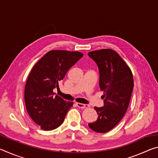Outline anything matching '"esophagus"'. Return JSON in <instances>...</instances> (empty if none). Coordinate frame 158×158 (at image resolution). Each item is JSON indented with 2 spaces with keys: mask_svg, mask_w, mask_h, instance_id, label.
I'll return each mask as SVG.
<instances>
[{
  "mask_svg": "<svg viewBox=\"0 0 158 158\" xmlns=\"http://www.w3.org/2000/svg\"><path fill=\"white\" fill-rule=\"evenodd\" d=\"M76 105L78 106L79 108H81V109H85V108H89V105H84V104H81V103H79V102H77Z\"/></svg>",
  "mask_w": 158,
  "mask_h": 158,
  "instance_id": "34e87169",
  "label": "esophagus"
}]
</instances>
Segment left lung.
<instances>
[{
    "instance_id": "left-lung-1",
    "label": "left lung",
    "mask_w": 158,
    "mask_h": 158,
    "mask_svg": "<svg viewBox=\"0 0 158 158\" xmlns=\"http://www.w3.org/2000/svg\"><path fill=\"white\" fill-rule=\"evenodd\" d=\"M88 55L98 66L99 85L104 92V106L94 107L98 118L95 122L89 123V126L96 132L105 133L113 129L126 113L134 88L132 73L114 50L93 51Z\"/></svg>"
}]
</instances>
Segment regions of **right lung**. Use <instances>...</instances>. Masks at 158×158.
Segmentation results:
<instances>
[{
  "label": "right lung",
  "mask_w": 158,
  "mask_h": 158,
  "mask_svg": "<svg viewBox=\"0 0 158 158\" xmlns=\"http://www.w3.org/2000/svg\"><path fill=\"white\" fill-rule=\"evenodd\" d=\"M84 54L79 52L52 50L47 53L31 69L26 81L24 100L26 110L42 130H52L60 126L73 102H65L53 95L59 89L68 69Z\"/></svg>",
  "instance_id": "obj_1"
}]
</instances>
